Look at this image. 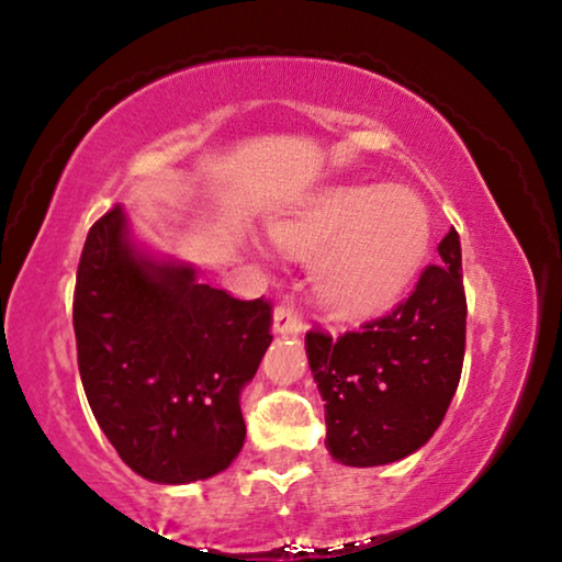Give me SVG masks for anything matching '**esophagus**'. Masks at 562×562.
<instances>
[{
	"instance_id": "esophagus-1",
	"label": "esophagus",
	"mask_w": 562,
	"mask_h": 562,
	"mask_svg": "<svg viewBox=\"0 0 562 562\" xmlns=\"http://www.w3.org/2000/svg\"><path fill=\"white\" fill-rule=\"evenodd\" d=\"M304 329V322L299 317L294 306H276L273 310V333L276 335H299Z\"/></svg>"
}]
</instances>
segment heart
I'll return each instance as SVG.
<instances>
[{
    "label": "heart",
    "instance_id": "1",
    "mask_svg": "<svg viewBox=\"0 0 562 562\" xmlns=\"http://www.w3.org/2000/svg\"><path fill=\"white\" fill-rule=\"evenodd\" d=\"M289 256L314 263V294L342 319L389 312L417 281L432 245V212L412 189L333 187L271 225Z\"/></svg>",
    "mask_w": 562,
    "mask_h": 562
}]
</instances>
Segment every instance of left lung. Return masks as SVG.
Listing matches in <instances>:
<instances>
[{
	"mask_svg": "<svg viewBox=\"0 0 562 562\" xmlns=\"http://www.w3.org/2000/svg\"><path fill=\"white\" fill-rule=\"evenodd\" d=\"M412 296L360 333H306V358L325 402L327 450L373 468L417 452L456 396L465 356L463 258L456 229L437 245Z\"/></svg>",
	"mask_w": 562,
	"mask_h": 562,
	"instance_id": "left-lung-1",
	"label": "left lung"
}]
</instances>
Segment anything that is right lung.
Returning a JSON list of instances; mask_svg holds the SVG:
<instances>
[{
  "label": "right lung",
  "mask_w": 562,
  "mask_h": 562,
  "mask_svg": "<svg viewBox=\"0 0 562 562\" xmlns=\"http://www.w3.org/2000/svg\"><path fill=\"white\" fill-rule=\"evenodd\" d=\"M74 333L91 412L137 475L181 486L229 468L245 442L240 394L273 340L268 302L153 256L117 204L83 243Z\"/></svg>",
  "instance_id": "1"
}]
</instances>
